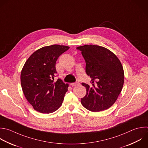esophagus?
Instances as JSON below:
<instances>
[{"label": "esophagus", "instance_id": "esophagus-1", "mask_svg": "<svg viewBox=\"0 0 148 148\" xmlns=\"http://www.w3.org/2000/svg\"><path fill=\"white\" fill-rule=\"evenodd\" d=\"M79 83L78 82H76V83H71V85L72 86H78L79 85Z\"/></svg>", "mask_w": 148, "mask_h": 148}]
</instances>
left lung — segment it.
<instances>
[{
	"instance_id": "1",
	"label": "left lung",
	"mask_w": 148,
	"mask_h": 148,
	"mask_svg": "<svg viewBox=\"0 0 148 148\" xmlns=\"http://www.w3.org/2000/svg\"><path fill=\"white\" fill-rule=\"evenodd\" d=\"M86 61V72L91 78L90 85L82 83L86 94L82 104L92 112L109 108L117 100L124 84L122 65L112 51L97 45H84L76 48Z\"/></svg>"
}]
</instances>
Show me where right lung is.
<instances>
[{
  "label": "right lung",
  "mask_w": 148,
  "mask_h": 148,
  "mask_svg": "<svg viewBox=\"0 0 148 148\" xmlns=\"http://www.w3.org/2000/svg\"><path fill=\"white\" fill-rule=\"evenodd\" d=\"M69 47L58 45L43 47L35 51L25 63L21 73L23 92L34 109L50 113L62 103L68 84L58 79L56 64L58 57Z\"/></svg>",
  "instance_id": "right-lung-1"
}]
</instances>
